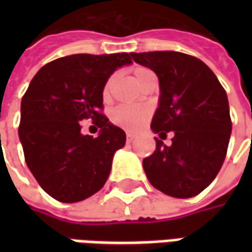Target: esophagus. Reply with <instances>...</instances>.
Listing matches in <instances>:
<instances>
[{
	"label": "esophagus",
	"instance_id": "1",
	"mask_svg": "<svg viewBox=\"0 0 252 252\" xmlns=\"http://www.w3.org/2000/svg\"><path fill=\"white\" fill-rule=\"evenodd\" d=\"M136 139V135H133L131 132H126V143H132Z\"/></svg>",
	"mask_w": 252,
	"mask_h": 252
}]
</instances>
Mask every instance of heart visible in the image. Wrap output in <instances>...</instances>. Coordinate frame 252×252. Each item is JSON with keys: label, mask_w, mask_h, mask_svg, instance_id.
<instances>
[{"label": "heart", "mask_w": 252, "mask_h": 252, "mask_svg": "<svg viewBox=\"0 0 252 252\" xmlns=\"http://www.w3.org/2000/svg\"><path fill=\"white\" fill-rule=\"evenodd\" d=\"M133 74L136 77L137 82L142 85L151 74H154L151 70H148L146 67H135ZM116 82V74H112L106 82L104 83L102 88V98L104 101H109L112 98L113 93V86ZM153 109L148 105H119L110 113V120L115 126L124 128L126 131H137L140 129L148 119L151 117Z\"/></svg>", "instance_id": "heart-1"}]
</instances>
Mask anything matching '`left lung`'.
Masks as SVG:
<instances>
[{"label":"left lung","mask_w":252,"mask_h":252,"mask_svg":"<svg viewBox=\"0 0 252 252\" xmlns=\"http://www.w3.org/2000/svg\"><path fill=\"white\" fill-rule=\"evenodd\" d=\"M132 58L158 75L153 131L162 139L174 131L170 147L155 137V151L143 159L146 175L164 194L194 197L216 178L227 155L232 129L227 93L198 58L177 51L132 52Z\"/></svg>","instance_id":"1"}]
</instances>
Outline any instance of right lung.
<instances>
[{"label":"right lung","instance_id":"add662e5","mask_svg":"<svg viewBox=\"0 0 252 252\" xmlns=\"http://www.w3.org/2000/svg\"><path fill=\"white\" fill-rule=\"evenodd\" d=\"M132 54H75L47 63L21 99L20 142L25 162L41 189L61 202L97 193L109 177L112 159L126 144V132L102 113V88ZM93 120L98 138L80 133Z\"/></svg>","mask_w":252,"mask_h":252}]
</instances>
